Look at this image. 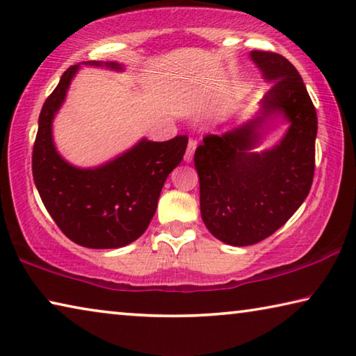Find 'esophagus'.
<instances>
[{
	"instance_id": "obj_1",
	"label": "esophagus",
	"mask_w": 356,
	"mask_h": 356,
	"mask_svg": "<svg viewBox=\"0 0 356 356\" xmlns=\"http://www.w3.org/2000/svg\"><path fill=\"white\" fill-rule=\"evenodd\" d=\"M195 150H196V140L190 139L188 140V145H187V150H185V155H184V160L190 163L193 160V155H195Z\"/></svg>"
}]
</instances>
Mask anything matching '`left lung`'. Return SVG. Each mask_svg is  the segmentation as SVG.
Instances as JSON below:
<instances>
[{
	"label": "left lung",
	"mask_w": 356,
	"mask_h": 356,
	"mask_svg": "<svg viewBox=\"0 0 356 356\" xmlns=\"http://www.w3.org/2000/svg\"><path fill=\"white\" fill-rule=\"evenodd\" d=\"M250 56L273 83L261 109L222 136L207 134L195 152L202 222L234 247L257 244L285 225L307 198L315 171L317 112L300 72L279 54L253 50ZM279 116L289 123L284 138L255 152L259 129Z\"/></svg>",
	"instance_id": "left-lung-1"
}]
</instances>
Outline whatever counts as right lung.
<instances>
[{
    "label": "right lung",
    "instance_id": "1",
    "mask_svg": "<svg viewBox=\"0 0 356 356\" xmlns=\"http://www.w3.org/2000/svg\"><path fill=\"white\" fill-rule=\"evenodd\" d=\"M122 71L115 61H87ZM79 65L63 72L39 114L33 179L50 217L66 238L88 249H118L143 236L156 211L165 180L182 161L188 138L139 143L98 168H77L54 144L52 122Z\"/></svg>",
    "mask_w": 356,
    "mask_h": 356
}]
</instances>
